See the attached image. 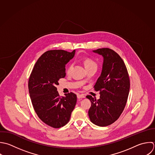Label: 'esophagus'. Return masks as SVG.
I'll return each instance as SVG.
<instances>
[{
	"label": "esophagus",
	"instance_id": "34e87169",
	"mask_svg": "<svg viewBox=\"0 0 155 155\" xmlns=\"http://www.w3.org/2000/svg\"><path fill=\"white\" fill-rule=\"evenodd\" d=\"M77 96V98H85V95H83V94H78Z\"/></svg>",
	"mask_w": 155,
	"mask_h": 155
}]
</instances>
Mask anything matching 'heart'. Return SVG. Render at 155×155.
Masks as SVG:
<instances>
[{"mask_svg": "<svg viewBox=\"0 0 155 155\" xmlns=\"http://www.w3.org/2000/svg\"><path fill=\"white\" fill-rule=\"evenodd\" d=\"M84 66H85L86 68L92 67V66L97 67V63L94 60H92L91 58H86V59H85L84 61ZM72 68V64H70L69 66V67L68 68V69H67V72L68 73H69L71 72V70Z\"/></svg>", "mask_w": 155, "mask_h": 155, "instance_id": "b5f03b06", "label": "heart"}]
</instances>
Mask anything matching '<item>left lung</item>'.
Here are the masks:
<instances>
[{
	"mask_svg": "<svg viewBox=\"0 0 155 155\" xmlns=\"http://www.w3.org/2000/svg\"><path fill=\"white\" fill-rule=\"evenodd\" d=\"M92 51L103 57V63L101 75L94 86L95 90L100 91V98L86 96L92 103L88 114L92 123L105 127L117 121L124 110L130 90V80L126 66L117 52L109 48Z\"/></svg>",
	"mask_w": 155,
	"mask_h": 155,
	"instance_id": "1",
	"label": "left lung"
}]
</instances>
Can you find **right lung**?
Segmentation results:
<instances>
[{"label": "right lung", "instance_id": "obj_1", "mask_svg": "<svg viewBox=\"0 0 155 155\" xmlns=\"http://www.w3.org/2000/svg\"><path fill=\"white\" fill-rule=\"evenodd\" d=\"M72 52L58 49L45 52L38 59L28 81V89L33 107L38 118L46 124L60 128L69 121L77 103L72 93L60 97L56 86L66 76V64L73 58Z\"/></svg>", "mask_w": 155, "mask_h": 155}]
</instances>
